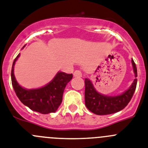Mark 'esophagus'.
<instances>
[{"label":"esophagus","instance_id":"esophagus-1","mask_svg":"<svg viewBox=\"0 0 148 148\" xmlns=\"http://www.w3.org/2000/svg\"><path fill=\"white\" fill-rule=\"evenodd\" d=\"M82 76V72L79 70H76L74 72V77H81Z\"/></svg>","mask_w":148,"mask_h":148}]
</instances>
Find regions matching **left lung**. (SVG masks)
Listing matches in <instances>:
<instances>
[{"mask_svg": "<svg viewBox=\"0 0 148 148\" xmlns=\"http://www.w3.org/2000/svg\"><path fill=\"white\" fill-rule=\"evenodd\" d=\"M135 77H137V69L134 60H131ZM137 79H134L131 86L123 94L110 97L98 93L94 88L92 82L85 79V102L90 111L97 115H108L120 111L127 106L132 98L136 88Z\"/></svg>", "mask_w": 148, "mask_h": 148, "instance_id": "left-lung-1", "label": "left lung"}]
</instances>
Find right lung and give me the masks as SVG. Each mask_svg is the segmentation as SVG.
<instances>
[{
  "label": "right lung",
  "instance_id": "add662e5",
  "mask_svg": "<svg viewBox=\"0 0 148 148\" xmlns=\"http://www.w3.org/2000/svg\"><path fill=\"white\" fill-rule=\"evenodd\" d=\"M20 54L13 62L11 72L12 84L18 99L34 111L42 114L55 112L62 102V94L66 85L72 79V74H68L60 71L44 87L30 90L23 88L16 81L14 75V66Z\"/></svg>",
  "mask_w": 148,
  "mask_h": 148
}]
</instances>
